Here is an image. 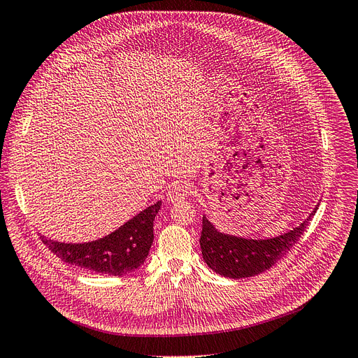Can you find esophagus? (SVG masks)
Wrapping results in <instances>:
<instances>
[{
    "label": "esophagus",
    "instance_id": "1",
    "mask_svg": "<svg viewBox=\"0 0 358 358\" xmlns=\"http://www.w3.org/2000/svg\"><path fill=\"white\" fill-rule=\"evenodd\" d=\"M189 194H190V187L184 186V184H180V186H176V187H172L171 190H168L166 199L171 203H177V202L187 199Z\"/></svg>",
    "mask_w": 358,
    "mask_h": 358
}]
</instances>
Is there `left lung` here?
<instances>
[{
  "instance_id": "obj_1",
  "label": "left lung",
  "mask_w": 358,
  "mask_h": 358,
  "mask_svg": "<svg viewBox=\"0 0 358 358\" xmlns=\"http://www.w3.org/2000/svg\"><path fill=\"white\" fill-rule=\"evenodd\" d=\"M317 209V208H315ZM315 209L301 226L266 241L243 239L220 233L206 217L202 218L201 249L210 270L229 279H242L264 273L282 259L306 231Z\"/></svg>"
}]
</instances>
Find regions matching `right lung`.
<instances>
[{
    "instance_id": "right-lung-1",
    "label": "right lung",
    "mask_w": 358,
    "mask_h": 358,
    "mask_svg": "<svg viewBox=\"0 0 358 358\" xmlns=\"http://www.w3.org/2000/svg\"><path fill=\"white\" fill-rule=\"evenodd\" d=\"M161 202L145 208L103 239L88 243H60L41 236L43 243L62 261L90 271L124 275L143 266L153 243V220Z\"/></svg>"
}]
</instances>
